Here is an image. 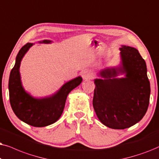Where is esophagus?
<instances>
[{"label":"esophagus","mask_w":159,"mask_h":159,"mask_svg":"<svg viewBox=\"0 0 159 159\" xmlns=\"http://www.w3.org/2000/svg\"><path fill=\"white\" fill-rule=\"evenodd\" d=\"M83 77L85 80H89L93 78V73L90 71H84L83 73Z\"/></svg>","instance_id":"esophagus-1"}]
</instances>
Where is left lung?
<instances>
[{"mask_svg": "<svg viewBox=\"0 0 159 159\" xmlns=\"http://www.w3.org/2000/svg\"><path fill=\"white\" fill-rule=\"evenodd\" d=\"M120 63L106 67L94 79L93 107L107 127L124 129L138 123L147 112L151 86L145 61L134 47L122 45ZM120 75L125 77L118 78Z\"/></svg>", "mask_w": 159, "mask_h": 159, "instance_id": "left-lung-1", "label": "left lung"}]
</instances>
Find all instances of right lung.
<instances>
[{"label":"right lung","mask_w":159,"mask_h":159,"mask_svg":"<svg viewBox=\"0 0 159 159\" xmlns=\"http://www.w3.org/2000/svg\"><path fill=\"white\" fill-rule=\"evenodd\" d=\"M52 42L49 40H43L39 43ZM33 44H25L16 55L15 65L11 71L8 81L9 99L14 113L21 120L35 127H43L54 124L60 118L67 95L81 84L82 78L78 76L66 82L57 92L48 97L36 98L32 96L23 87L20 67L25 54Z\"/></svg>","instance_id":"add662e5"}]
</instances>
